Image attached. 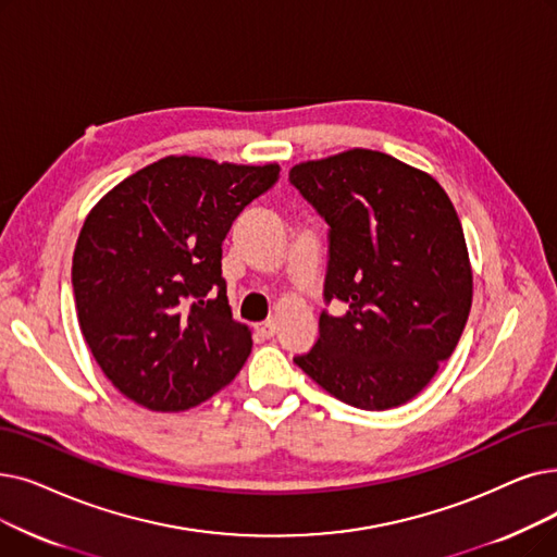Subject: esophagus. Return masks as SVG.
Listing matches in <instances>:
<instances>
[{
    "mask_svg": "<svg viewBox=\"0 0 557 557\" xmlns=\"http://www.w3.org/2000/svg\"><path fill=\"white\" fill-rule=\"evenodd\" d=\"M257 332H259L261 336H265V338H271V336H275V332H277V323H275L273 319L263 321V323L257 325Z\"/></svg>",
    "mask_w": 557,
    "mask_h": 557,
    "instance_id": "esophagus-1",
    "label": "esophagus"
}]
</instances>
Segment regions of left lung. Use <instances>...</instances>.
Returning <instances> with one entry per match:
<instances>
[{"mask_svg":"<svg viewBox=\"0 0 557 557\" xmlns=\"http://www.w3.org/2000/svg\"><path fill=\"white\" fill-rule=\"evenodd\" d=\"M300 196L327 223L319 342L296 364L359 409L412 400L455 350L473 277L446 190L389 154L348 150L294 165Z\"/></svg>","mask_w":557,"mask_h":557,"instance_id":"left-lung-1","label":"left lung"}]
</instances>
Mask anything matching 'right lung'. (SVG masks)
<instances>
[{
  "mask_svg": "<svg viewBox=\"0 0 557 557\" xmlns=\"http://www.w3.org/2000/svg\"><path fill=\"white\" fill-rule=\"evenodd\" d=\"M280 168L165 157L120 182L82 227L72 288L86 344L115 389L182 412L227 386L252 350L232 319L223 240Z\"/></svg>",
  "mask_w": 557,
  "mask_h": 557,
  "instance_id": "1",
  "label": "right lung"
}]
</instances>
